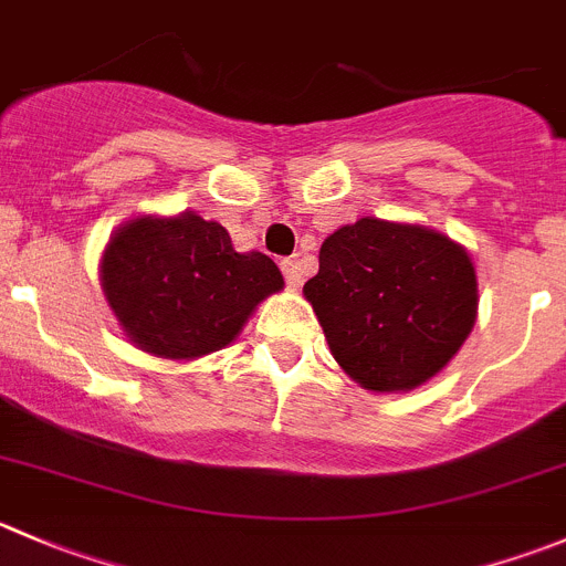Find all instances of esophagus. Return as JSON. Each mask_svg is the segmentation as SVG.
<instances>
[{
    "instance_id": "34e87169",
    "label": "esophagus",
    "mask_w": 566,
    "mask_h": 566,
    "mask_svg": "<svg viewBox=\"0 0 566 566\" xmlns=\"http://www.w3.org/2000/svg\"><path fill=\"white\" fill-rule=\"evenodd\" d=\"M282 273L284 279H287L290 287H298V262L293 260V256H287V260H282Z\"/></svg>"
}]
</instances>
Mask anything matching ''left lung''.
I'll use <instances>...</instances> for the list:
<instances>
[{
	"instance_id": "left-lung-1",
	"label": "left lung",
	"mask_w": 566,
	"mask_h": 566,
	"mask_svg": "<svg viewBox=\"0 0 566 566\" xmlns=\"http://www.w3.org/2000/svg\"><path fill=\"white\" fill-rule=\"evenodd\" d=\"M304 298L361 389L409 392L446 370L470 337L479 276L448 234L367 216L323 240Z\"/></svg>"
}]
</instances>
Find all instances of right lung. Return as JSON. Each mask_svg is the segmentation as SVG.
<instances>
[{
	"label": "right lung",
	"mask_w": 566,
	"mask_h": 566,
	"mask_svg": "<svg viewBox=\"0 0 566 566\" xmlns=\"http://www.w3.org/2000/svg\"><path fill=\"white\" fill-rule=\"evenodd\" d=\"M98 282L135 348L193 361L234 343L282 271L262 251H234L218 221L196 212L135 216L109 234Z\"/></svg>",
	"instance_id": "add662e5"
}]
</instances>
